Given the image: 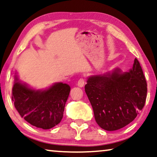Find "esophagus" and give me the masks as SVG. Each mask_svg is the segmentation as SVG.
Returning <instances> with one entry per match:
<instances>
[{
    "label": "esophagus",
    "mask_w": 157,
    "mask_h": 157,
    "mask_svg": "<svg viewBox=\"0 0 157 157\" xmlns=\"http://www.w3.org/2000/svg\"><path fill=\"white\" fill-rule=\"evenodd\" d=\"M85 80L84 78H80L78 82V86H79V87H82L85 85Z\"/></svg>",
    "instance_id": "34e87169"
}]
</instances>
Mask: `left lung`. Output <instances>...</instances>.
I'll return each instance as SVG.
<instances>
[{
	"label": "left lung",
	"instance_id": "1",
	"mask_svg": "<svg viewBox=\"0 0 157 157\" xmlns=\"http://www.w3.org/2000/svg\"><path fill=\"white\" fill-rule=\"evenodd\" d=\"M147 85L140 63L132 68L88 78L85 92L92 105L97 123L102 129L113 131L128 125L145 104Z\"/></svg>",
	"mask_w": 157,
	"mask_h": 157
}]
</instances>
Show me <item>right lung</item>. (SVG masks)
I'll return each mask as SVG.
<instances>
[{
  "label": "right lung",
  "mask_w": 157,
  "mask_h": 157,
  "mask_svg": "<svg viewBox=\"0 0 157 157\" xmlns=\"http://www.w3.org/2000/svg\"><path fill=\"white\" fill-rule=\"evenodd\" d=\"M71 86L57 82L45 90H36L15 77L12 100L19 114L35 127L51 129L61 121Z\"/></svg>",
  "instance_id": "add662e5"
}]
</instances>
